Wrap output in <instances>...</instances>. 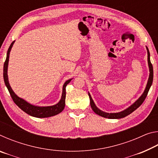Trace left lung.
Masks as SVG:
<instances>
[{"mask_svg": "<svg viewBox=\"0 0 158 158\" xmlns=\"http://www.w3.org/2000/svg\"><path fill=\"white\" fill-rule=\"evenodd\" d=\"M147 52H148V67H149V71H150V74H149V78L148 80V83H147L146 89L143 93V94L141 95V97L138 99V100L135 102V103L132 104V105L129 107L127 108L125 110L122 111L121 112H118V113H106V112L102 111L100 109H99L96 105H95L94 102H93L91 96L89 94V96L90 98V106H91L92 109L93 111L95 112V114H97L99 116L104 118H111V119H118V118H124L125 116H128V115L132 113L134 111H135L138 107H139L141 104L143 102V101L145 100L147 95H148V93L149 91L150 88H151L152 83H153V65L151 63V60H150V53L148 47H146Z\"/></svg>", "mask_w": 158, "mask_h": 158, "instance_id": "1", "label": "left lung"}]
</instances>
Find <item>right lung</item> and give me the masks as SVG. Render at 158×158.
<instances>
[{
  "label": "right lung",
  "instance_id": "obj_1",
  "mask_svg": "<svg viewBox=\"0 0 158 158\" xmlns=\"http://www.w3.org/2000/svg\"><path fill=\"white\" fill-rule=\"evenodd\" d=\"M15 43V41L12 42L10 44L8 50H7V57L6 60H5L3 66V79L5 85H6L8 91L10 93L11 98L14 101V102L19 107L21 110H23L26 114H28L30 116L36 117V118H47L50 116H55L57 115L62 111L64 108H65V88L66 85H68L71 80L73 79H70L66 81L65 84H63V93L62 96H61V99L59 101V102L57 103L56 105L53 106H35L33 105H31L26 100H23L22 98H20L19 97L15 94L13 91L12 88L10 87L9 81H8V77H7V67H8V62H9V57H10V52L11 51L12 47L13 44Z\"/></svg>",
  "mask_w": 158,
  "mask_h": 158
}]
</instances>
